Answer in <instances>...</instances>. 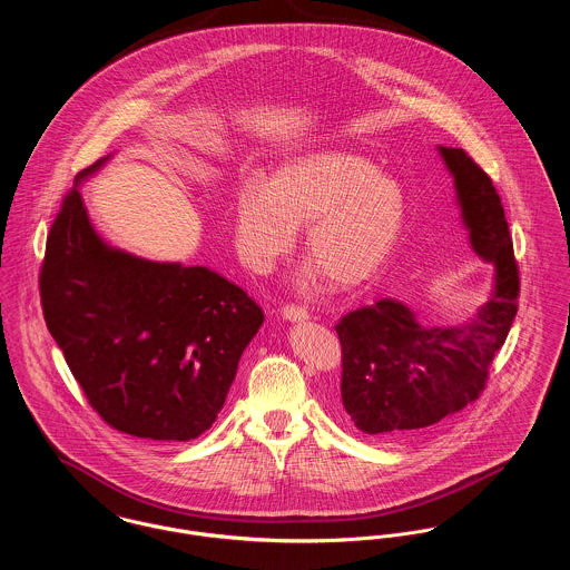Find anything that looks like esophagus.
Here are the masks:
<instances>
[{"instance_id": "obj_1", "label": "esophagus", "mask_w": 570, "mask_h": 570, "mask_svg": "<svg viewBox=\"0 0 570 570\" xmlns=\"http://www.w3.org/2000/svg\"><path fill=\"white\" fill-rule=\"evenodd\" d=\"M282 316L286 321H306L308 318V311L306 308H299V306H284L282 308Z\"/></svg>"}]
</instances>
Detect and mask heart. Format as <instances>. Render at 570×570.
<instances>
[{
    "label": "heart",
    "mask_w": 570,
    "mask_h": 570,
    "mask_svg": "<svg viewBox=\"0 0 570 570\" xmlns=\"http://www.w3.org/2000/svg\"><path fill=\"white\" fill-rule=\"evenodd\" d=\"M406 223V194L379 168L352 153L325 150L282 166L268 184L249 179L236 191L234 236L243 262L268 273L297 240L313 255L302 277L325 275L338 288L374 279L393 254Z\"/></svg>",
    "instance_id": "obj_1"
}]
</instances>
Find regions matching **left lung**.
<instances>
[{"instance_id":"8db88e82","label":"left lung","mask_w":570,"mask_h":570,"mask_svg":"<svg viewBox=\"0 0 570 570\" xmlns=\"http://www.w3.org/2000/svg\"><path fill=\"white\" fill-rule=\"evenodd\" d=\"M438 150L452 175L470 247L494 266V288L456 327L424 325L391 297L338 321L343 409L358 431L382 440L409 438L474 402L518 313L520 282L501 196L465 150Z\"/></svg>"}]
</instances>
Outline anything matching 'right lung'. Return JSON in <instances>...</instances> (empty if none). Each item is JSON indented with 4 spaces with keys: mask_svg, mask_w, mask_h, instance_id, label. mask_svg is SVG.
Wrapping results in <instances>:
<instances>
[{
    "mask_svg": "<svg viewBox=\"0 0 570 570\" xmlns=\"http://www.w3.org/2000/svg\"><path fill=\"white\" fill-rule=\"evenodd\" d=\"M76 177L39 275L50 334L98 415L150 442H188L220 413L264 313L207 266L153 262L94 229Z\"/></svg>",
    "mask_w": 570,
    "mask_h": 570,
    "instance_id": "right-lung-1",
    "label": "right lung"
}]
</instances>
